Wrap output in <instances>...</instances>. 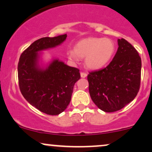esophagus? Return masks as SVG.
Wrapping results in <instances>:
<instances>
[{
	"mask_svg": "<svg viewBox=\"0 0 152 152\" xmlns=\"http://www.w3.org/2000/svg\"><path fill=\"white\" fill-rule=\"evenodd\" d=\"M80 75H81L82 78H85V77H87V73H85V72H81V73H80Z\"/></svg>",
	"mask_w": 152,
	"mask_h": 152,
	"instance_id": "esophagus-1",
	"label": "esophagus"
}]
</instances>
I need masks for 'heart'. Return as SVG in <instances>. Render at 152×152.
Returning <instances> with one entry per match:
<instances>
[{
    "label": "heart",
    "instance_id": "obj_1",
    "mask_svg": "<svg viewBox=\"0 0 152 152\" xmlns=\"http://www.w3.org/2000/svg\"><path fill=\"white\" fill-rule=\"evenodd\" d=\"M115 51V44L112 39L89 37L82 39L75 45L74 50H68L67 56L72 61L85 58V64L90 70H99L109 63Z\"/></svg>",
    "mask_w": 152,
    "mask_h": 152
}]
</instances>
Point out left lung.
<instances>
[{"mask_svg": "<svg viewBox=\"0 0 152 152\" xmlns=\"http://www.w3.org/2000/svg\"><path fill=\"white\" fill-rule=\"evenodd\" d=\"M118 45L117 52L109 64L87 76L93 102L108 113L125 107L135 98L140 89L141 58L125 39H118Z\"/></svg>", "mask_w": 152, "mask_h": 152, "instance_id": "8db88e82", "label": "left lung"}]
</instances>
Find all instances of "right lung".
<instances>
[{"label":"right lung","mask_w":152,"mask_h":152,"mask_svg":"<svg viewBox=\"0 0 152 152\" xmlns=\"http://www.w3.org/2000/svg\"><path fill=\"white\" fill-rule=\"evenodd\" d=\"M67 34L44 37L33 42L21 54L18 72L20 89L24 99L37 109L56 115L70 104L75 84L80 80V70L58 58L43 60L44 50L60 46Z\"/></svg>","instance_id":"right-lung-1"}]
</instances>
